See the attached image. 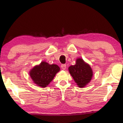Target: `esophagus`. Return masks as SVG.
I'll return each mask as SVG.
<instances>
[{"label":"esophagus","mask_w":123,"mask_h":123,"mask_svg":"<svg viewBox=\"0 0 123 123\" xmlns=\"http://www.w3.org/2000/svg\"><path fill=\"white\" fill-rule=\"evenodd\" d=\"M61 67H62V69H63V70H65V69H66L67 65H65V64H62V65H61Z\"/></svg>","instance_id":"34e87169"}]
</instances>
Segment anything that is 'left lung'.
<instances>
[{
    "instance_id": "1",
    "label": "left lung",
    "mask_w": 123,
    "mask_h": 123,
    "mask_svg": "<svg viewBox=\"0 0 123 123\" xmlns=\"http://www.w3.org/2000/svg\"><path fill=\"white\" fill-rule=\"evenodd\" d=\"M68 70L80 88H83L88 85L93 77V70L91 67L82 58H77L75 64L70 65Z\"/></svg>"
}]
</instances>
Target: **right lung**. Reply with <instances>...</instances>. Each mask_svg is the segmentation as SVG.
<instances>
[{
    "label": "right lung",
    "mask_w": 123,
    "mask_h": 123,
    "mask_svg": "<svg viewBox=\"0 0 123 123\" xmlns=\"http://www.w3.org/2000/svg\"><path fill=\"white\" fill-rule=\"evenodd\" d=\"M60 69L58 65L49 64L45 61H43L40 64L32 68L30 70L29 74L33 83L37 86L45 88L53 80Z\"/></svg>",
    "instance_id": "1"
}]
</instances>
